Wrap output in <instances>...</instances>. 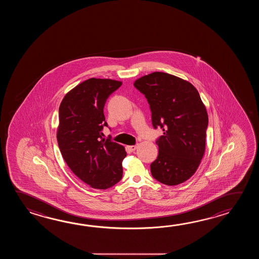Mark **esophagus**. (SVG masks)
Returning a JSON list of instances; mask_svg holds the SVG:
<instances>
[{
  "mask_svg": "<svg viewBox=\"0 0 259 259\" xmlns=\"http://www.w3.org/2000/svg\"><path fill=\"white\" fill-rule=\"evenodd\" d=\"M138 144H135V145H130V146H127V149L130 150V151H132V152H134L136 149H137Z\"/></svg>",
  "mask_w": 259,
  "mask_h": 259,
  "instance_id": "1",
  "label": "esophagus"
}]
</instances>
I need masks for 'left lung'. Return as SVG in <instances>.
Returning a JSON list of instances; mask_svg holds the SVG:
<instances>
[{
    "label": "left lung",
    "instance_id": "left-lung-1",
    "mask_svg": "<svg viewBox=\"0 0 259 259\" xmlns=\"http://www.w3.org/2000/svg\"><path fill=\"white\" fill-rule=\"evenodd\" d=\"M134 87L144 94L154 128L158 156L151 164L156 181L169 186L186 182L197 170L205 149L208 116L193 84L164 72L138 78Z\"/></svg>",
    "mask_w": 259,
    "mask_h": 259
}]
</instances>
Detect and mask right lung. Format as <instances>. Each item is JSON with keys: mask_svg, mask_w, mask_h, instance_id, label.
<instances>
[{"mask_svg": "<svg viewBox=\"0 0 259 259\" xmlns=\"http://www.w3.org/2000/svg\"><path fill=\"white\" fill-rule=\"evenodd\" d=\"M122 85L109 78L92 77L72 89L59 106L57 142L72 172L91 187L105 190L122 179L125 148L103 138L107 127L104 107Z\"/></svg>", "mask_w": 259, "mask_h": 259, "instance_id": "right-lung-1", "label": "right lung"}]
</instances>
